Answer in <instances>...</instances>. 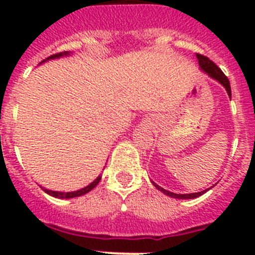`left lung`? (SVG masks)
Wrapping results in <instances>:
<instances>
[{"instance_id": "8db88e82", "label": "left lung", "mask_w": 255, "mask_h": 255, "mask_svg": "<svg viewBox=\"0 0 255 255\" xmlns=\"http://www.w3.org/2000/svg\"><path fill=\"white\" fill-rule=\"evenodd\" d=\"M197 58H198V62H199L200 67L203 69V71H206V73L208 74L211 78L216 79V80H218L221 84L224 85V87L226 88V91H227V93H229L230 98H231V87H230V82H229V79H227V76L222 73V70H221L220 67H218L217 65L213 62V61L209 60L207 56L197 53ZM153 185L158 189L159 191H162V193H164L166 195H168V197L177 198V199H193V198L200 197V195L204 194V193L208 190V189H207V190L199 191V193H191V194H175V193H171V191H168V190H164L163 188L158 186L157 184H154V182H153Z\"/></svg>"}]
</instances>
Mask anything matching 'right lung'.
<instances>
[{"label":"right lung","mask_w":255,"mask_h":255,"mask_svg":"<svg viewBox=\"0 0 255 255\" xmlns=\"http://www.w3.org/2000/svg\"><path fill=\"white\" fill-rule=\"evenodd\" d=\"M66 55H67V52H60V53H55V55H51L48 58H46V60H49V58L60 57V56H66ZM100 180H101V176H98L96 180H94L93 182H92V184H89L88 186H85L84 189H80V190H78V191H71V193H61V191H52V190H48V189H44V188H42V189L46 191L47 194L52 195V197L66 198V199H69V198H75V197H80V195L87 194L88 191H91L92 189L96 188L97 184L100 182Z\"/></svg>","instance_id":"obj_1"}]
</instances>
